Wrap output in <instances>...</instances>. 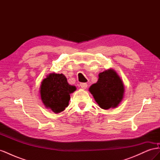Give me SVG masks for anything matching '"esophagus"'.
<instances>
[{
    "label": "esophagus",
    "instance_id": "obj_1",
    "mask_svg": "<svg viewBox=\"0 0 160 160\" xmlns=\"http://www.w3.org/2000/svg\"><path fill=\"white\" fill-rule=\"evenodd\" d=\"M80 86H81V88H83V89H87V88H88V84L85 83H81Z\"/></svg>",
    "mask_w": 160,
    "mask_h": 160
}]
</instances>
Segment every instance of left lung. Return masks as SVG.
<instances>
[{
  "label": "left lung",
  "mask_w": 160,
  "mask_h": 160,
  "mask_svg": "<svg viewBox=\"0 0 160 160\" xmlns=\"http://www.w3.org/2000/svg\"><path fill=\"white\" fill-rule=\"evenodd\" d=\"M89 90L97 103L103 109L116 108L123 98V83L112 69L100 72L98 82Z\"/></svg>",
  "instance_id": "1"
}]
</instances>
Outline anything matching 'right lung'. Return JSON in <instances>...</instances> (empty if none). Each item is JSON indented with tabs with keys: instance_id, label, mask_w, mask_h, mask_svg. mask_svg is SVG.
Returning a JSON list of instances; mask_svg holds the SVG:
<instances>
[{
	"instance_id": "obj_1",
	"label": "right lung",
	"mask_w": 160,
	"mask_h": 160,
	"mask_svg": "<svg viewBox=\"0 0 160 160\" xmlns=\"http://www.w3.org/2000/svg\"><path fill=\"white\" fill-rule=\"evenodd\" d=\"M75 90V87L68 83L64 75L50 73L41 82V98L47 109L58 113L68 106L70 94Z\"/></svg>"
}]
</instances>
